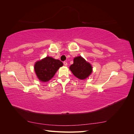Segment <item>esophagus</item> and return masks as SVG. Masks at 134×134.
Listing matches in <instances>:
<instances>
[{
  "label": "esophagus",
  "instance_id": "34e87169",
  "mask_svg": "<svg viewBox=\"0 0 134 134\" xmlns=\"http://www.w3.org/2000/svg\"><path fill=\"white\" fill-rule=\"evenodd\" d=\"M63 64H64V65L65 66H67V65H68V63H67V62H64Z\"/></svg>",
  "mask_w": 134,
  "mask_h": 134
}]
</instances>
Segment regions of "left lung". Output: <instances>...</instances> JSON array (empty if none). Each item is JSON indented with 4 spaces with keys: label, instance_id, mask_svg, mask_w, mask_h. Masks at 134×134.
<instances>
[{
    "label": "left lung",
    "instance_id": "left-lung-1",
    "mask_svg": "<svg viewBox=\"0 0 134 134\" xmlns=\"http://www.w3.org/2000/svg\"><path fill=\"white\" fill-rule=\"evenodd\" d=\"M70 69L72 74L80 79H86L92 72L91 65L81 56L74 59V63L70 65Z\"/></svg>",
    "mask_w": 134,
    "mask_h": 134
}]
</instances>
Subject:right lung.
Masks as SVG:
<instances>
[{
	"instance_id": "add662e5",
	"label": "right lung",
	"mask_w": 134,
	"mask_h": 134,
	"mask_svg": "<svg viewBox=\"0 0 134 134\" xmlns=\"http://www.w3.org/2000/svg\"><path fill=\"white\" fill-rule=\"evenodd\" d=\"M63 65V64L60 60L47 56L36 63L35 70L40 80L46 82L50 80L59 68Z\"/></svg>"
}]
</instances>
